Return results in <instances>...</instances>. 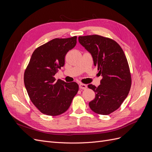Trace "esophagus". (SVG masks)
Wrapping results in <instances>:
<instances>
[{"label": "esophagus", "instance_id": "esophagus-1", "mask_svg": "<svg viewBox=\"0 0 152 152\" xmlns=\"http://www.w3.org/2000/svg\"><path fill=\"white\" fill-rule=\"evenodd\" d=\"M79 88L80 89H86L87 88V86L86 84L81 83L79 84Z\"/></svg>", "mask_w": 152, "mask_h": 152}]
</instances>
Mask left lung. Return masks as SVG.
<instances>
[{
    "label": "left lung",
    "mask_w": 152,
    "mask_h": 152,
    "mask_svg": "<svg viewBox=\"0 0 152 152\" xmlns=\"http://www.w3.org/2000/svg\"><path fill=\"white\" fill-rule=\"evenodd\" d=\"M79 41L91 54L94 65L103 77L100 85L88 87L96 94L89 102L96 113L109 115L117 110L129 93L131 75L125 54L119 44L112 39L98 35L79 36Z\"/></svg>",
    "instance_id": "left-lung-1"
}]
</instances>
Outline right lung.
Segmentation results:
<instances>
[{
    "label": "right lung",
    "instance_id": "1",
    "mask_svg": "<svg viewBox=\"0 0 152 152\" xmlns=\"http://www.w3.org/2000/svg\"><path fill=\"white\" fill-rule=\"evenodd\" d=\"M77 36L54 39L37 48L24 73V82L31 102L44 114L56 116L65 112L79 91L72 82L56 81L54 75L65 65L66 53L75 46Z\"/></svg>",
    "mask_w": 152,
    "mask_h": 152
}]
</instances>
